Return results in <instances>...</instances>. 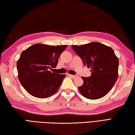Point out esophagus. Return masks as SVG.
<instances>
[{"label": "esophagus", "instance_id": "1", "mask_svg": "<svg viewBox=\"0 0 135 135\" xmlns=\"http://www.w3.org/2000/svg\"><path fill=\"white\" fill-rule=\"evenodd\" d=\"M69 76L73 77V78H76V77H78V75H70V74H69Z\"/></svg>", "mask_w": 135, "mask_h": 135}]
</instances>
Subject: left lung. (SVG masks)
<instances>
[{
  "label": "left lung",
  "mask_w": 135,
  "mask_h": 135,
  "mask_svg": "<svg viewBox=\"0 0 135 135\" xmlns=\"http://www.w3.org/2000/svg\"><path fill=\"white\" fill-rule=\"evenodd\" d=\"M71 47L82 60L91 75L83 77L84 84L78 87L82 96L96 100L106 95L115 85L118 76L119 60L113 49L99 42H91Z\"/></svg>",
  "instance_id": "obj_1"
}]
</instances>
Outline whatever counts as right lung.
I'll return each mask as SVG.
<instances>
[{
	"label": "right lung",
	"instance_id": "1",
	"mask_svg": "<svg viewBox=\"0 0 135 135\" xmlns=\"http://www.w3.org/2000/svg\"><path fill=\"white\" fill-rule=\"evenodd\" d=\"M67 45L37 44L24 50L17 62L19 81L28 93L45 99L56 93L65 77L51 72Z\"/></svg>",
	"mask_w": 135,
	"mask_h": 135
}]
</instances>
